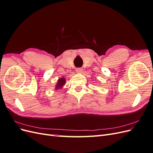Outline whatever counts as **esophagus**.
<instances>
[{
  "label": "esophagus",
  "instance_id": "esophagus-1",
  "mask_svg": "<svg viewBox=\"0 0 153 153\" xmlns=\"http://www.w3.org/2000/svg\"><path fill=\"white\" fill-rule=\"evenodd\" d=\"M76 71L77 73H81L82 72V68H77Z\"/></svg>",
  "mask_w": 153,
  "mask_h": 153
}]
</instances>
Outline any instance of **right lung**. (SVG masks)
<instances>
[{
    "label": "right lung",
    "mask_w": 153,
    "mask_h": 153,
    "mask_svg": "<svg viewBox=\"0 0 153 153\" xmlns=\"http://www.w3.org/2000/svg\"><path fill=\"white\" fill-rule=\"evenodd\" d=\"M65 83H66V80L64 77H62L61 78H59V79L58 80L57 85H55V89H61V88L63 87V85H65Z\"/></svg>",
    "instance_id": "obj_1"
}]
</instances>
